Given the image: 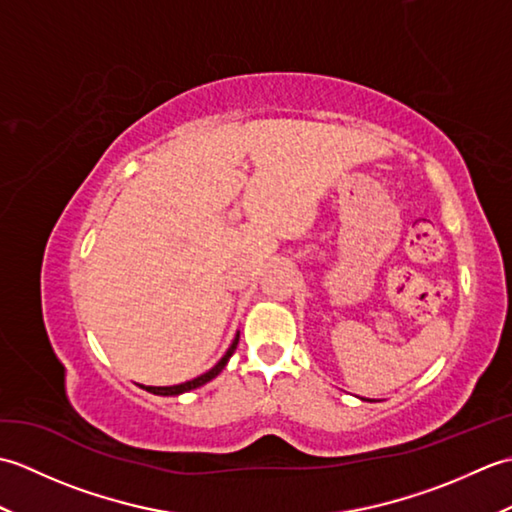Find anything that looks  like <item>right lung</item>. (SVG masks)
Instances as JSON below:
<instances>
[{"instance_id":"add662e5","label":"right lung","mask_w":512,"mask_h":512,"mask_svg":"<svg viewBox=\"0 0 512 512\" xmlns=\"http://www.w3.org/2000/svg\"><path fill=\"white\" fill-rule=\"evenodd\" d=\"M237 343H239V334H235V339H233V343H231V347H228L226 350V354L220 358V361H217V365L215 367H211L209 372L206 374H202V376H198V378H193V380H187V383H180V385H171V387H145V385H140L143 389H147L149 394H156V396H180V394H184V391H191V389H198V387H202V385H206L209 383V380H213L217 374L222 372V369L226 367V363H228V358L233 356V352H235V347H237Z\"/></svg>"}]
</instances>
